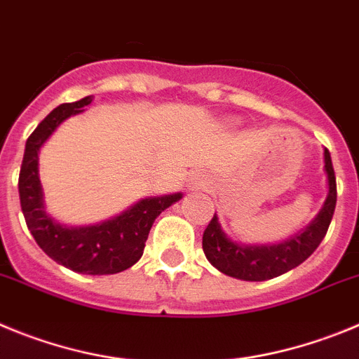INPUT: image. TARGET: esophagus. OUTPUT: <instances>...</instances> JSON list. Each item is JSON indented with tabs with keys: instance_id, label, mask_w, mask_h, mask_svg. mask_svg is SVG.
Returning a JSON list of instances; mask_svg holds the SVG:
<instances>
[{
	"instance_id": "obj_1",
	"label": "esophagus",
	"mask_w": 359,
	"mask_h": 359,
	"mask_svg": "<svg viewBox=\"0 0 359 359\" xmlns=\"http://www.w3.org/2000/svg\"><path fill=\"white\" fill-rule=\"evenodd\" d=\"M187 189H198V187L203 186V180L200 179L198 175H191L189 179H187Z\"/></svg>"
}]
</instances>
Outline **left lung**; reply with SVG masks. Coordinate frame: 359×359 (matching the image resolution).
Returning a JSON list of instances; mask_svg holds the SVG:
<instances>
[{
	"label": "left lung",
	"mask_w": 359,
	"mask_h": 359,
	"mask_svg": "<svg viewBox=\"0 0 359 359\" xmlns=\"http://www.w3.org/2000/svg\"><path fill=\"white\" fill-rule=\"evenodd\" d=\"M324 170L327 173V198L311 224L292 236L290 240L276 245L236 243L224 232L218 216H212L203 231L202 248L209 263L225 276L243 280H268L286 273L304 263L324 240L337 208V177L332 170L331 154L324 150Z\"/></svg>",
	"instance_id": "obj_1"
}]
</instances>
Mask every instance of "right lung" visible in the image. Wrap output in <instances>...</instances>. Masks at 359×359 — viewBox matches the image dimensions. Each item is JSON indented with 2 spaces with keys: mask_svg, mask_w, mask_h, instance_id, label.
<instances>
[{
  "mask_svg": "<svg viewBox=\"0 0 359 359\" xmlns=\"http://www.w3.org/2000/svg\"><path fill=\"white\" fill-rule=\"evenodd\" d=\"M91 102L93 96H86L79 102L62 103L32 132L19 172V200L28 231L51 259L73 272L109 276L123 272L141 259L156 218L179 202L182 193L148 196L121 215L87 227H67L51 218L44 209L43 186L39 180V150L64 119L83 112Z\"/></svg>",
  "mask_w": 359,
  "mask_h": 359,
  "instance_id": "obj_1",
  "label": "right lung"
}]
</instances>
